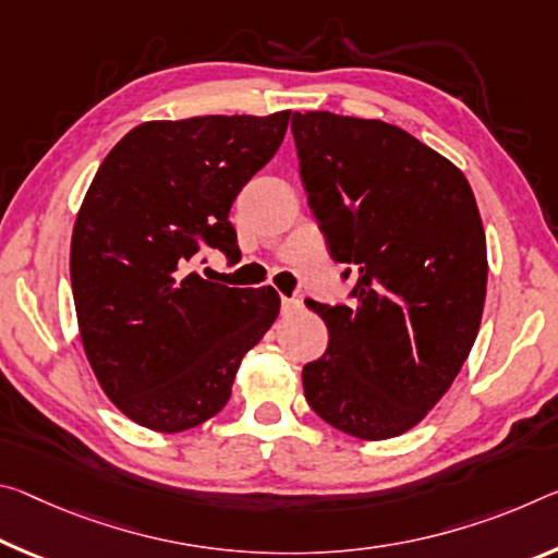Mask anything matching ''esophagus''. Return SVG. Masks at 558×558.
<instances>
[{"label": "esophagus", "instance_id": "obj_1", "mask_svg": "<svg viewBox=\"0 0 558 558\" xmlns=\"http://www.w3.org/2000/svg\"><path fill=\"white\" fill-rule=\"evenodd\" d=\"M298 311H303V300H300V298H282V313L293 315Z\"/></svg>", "mask_w": 558, "mask_h": 558}]
</instances>
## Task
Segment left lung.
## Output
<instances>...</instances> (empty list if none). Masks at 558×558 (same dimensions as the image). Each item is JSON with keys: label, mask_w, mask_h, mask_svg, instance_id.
<instances>
[{"label": "left lung", "mask_w": 558, "mask_h": 558, "mask_svg": "<svg viewBox=\"0 0 558 558\" xmlns=\"http://www.w3.org/2000/svg\"><path fill=\"white\" fill-rule=\"evenodd\" d=\"M300 179L350 305L305 300L330 342L303 367L305 400L335 429L390 439L424 420L476 340L486 238L464 173L392 123L293 113Z\"/></svg>", "instance_id": "1"}]
</instances>
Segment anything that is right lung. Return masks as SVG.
<instances>
[{
    "instance_id": "obj_1",
    "label": "right lung",
    "mask_w": 558,
    "mask_h": 558,
    "mask_svg": "<svg viewBox=\"0 0 558 558\" xmlns=\"http://www.w3.org/2000/svg\"><path fill=\"white\" fill-rule=\"evenodd\" d=\"M290 111L131 129L96 171L72 235L78 332L109 400L141 427L183 432L223 410L238 365L280 313L272 288L193 270L238 260L228 214L282 144Z\"/></svg>"
}]
</instances>
